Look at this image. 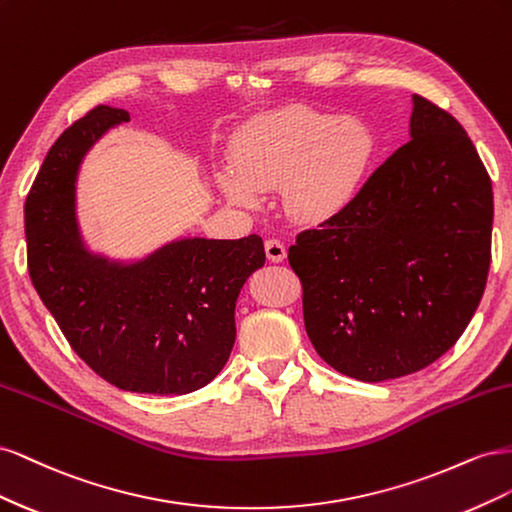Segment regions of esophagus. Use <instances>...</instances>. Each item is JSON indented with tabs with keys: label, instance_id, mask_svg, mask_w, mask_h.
Segmentation results:
<instances>
[{
	"label": "esophagus",
	"instance_id": "34e87169",
	"mask_svg": "<svg viewBox=\"0 0 512 512\" xmlns=\"http://www.w3.org/2000/svg\"><path fill=\"white\" fill-rule=\"evenodd\" d=\"M265 252L271 262H284L286 260V245L277 239H269L265 243Z\"/></svg>",
	"mask_w": 512,
	"mask_h": 512
}]
</instances>
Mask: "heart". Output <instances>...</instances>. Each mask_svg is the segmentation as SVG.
Wrapping results in <instances>:
<instances>
[{
    "label": "heart",
    "instance_id": "heart-1",
    "mask_svg": "<svg viewBox=\"0 0 512 512\" xmlns=\"http://www.w3.org/2000/svg\"><path fill=\"white\" fill-rule=\"evenodd\" d=\"M378 153V136L361 117L284 106L256 115L232 138V166L218 170L232 205L254 209L280 188L290 220L318 226L346 213L361 196Z\"/></svg>",
    "mask_w": 512,
    "mask_h": 512
}]
</instances>
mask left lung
<instances>
[{"label": "left lung", "mask_w": 512, "mask_h": 512, "mask_svg": "<svg viewBox=\"0 0 512 512\" xmlns=\"http://www.w3.org/2000/svg\"><path fill=\"white\" fill-rule=\"evenodd\" d=\"M493 190L461 123L412 96L410 143L290 247L305 331L333 369L401 378L455 346L485 292Z\"/></svg>", "instance_id": "1"}]
</instances>
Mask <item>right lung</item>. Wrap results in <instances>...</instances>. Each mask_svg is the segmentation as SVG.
I'll use <instances>...</instances> for the list:
<instances>
[{
  "label": "right lung",
  "instance_id": "add662e5",
  "mask_svg": "<svg viewBox=\"0 0 512 512\" xmlns=\"http://www.w3.org/2000/svg\"><path fill=\"white\" fill-rule=\"evenodd\" d=\"M128 121L123 108L98 106L46 153L25 200L29 275L98 376L121 391L185 395L226 365L237 299L265 265V245L258 235L179 237L132 258L94 250L79 222V173L100 138Z\"/></svg>",
  "mask_w": 512,
  "mask_h": 512
}]
</instances>
